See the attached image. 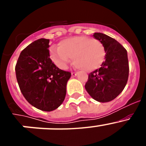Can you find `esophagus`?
Wrapping results in <instances>:
<instances>
[{
	"instance_id": "1",
	"label": "esophagus",
	"mask_w": 146,
	"mask_h": 146,
	"mask_svg": "<svg viewBox=\"0 0 146 146\" xmlns=\"http://www.w3.org/2000/svg\"><path fill=\"white\" fill-rule=\"evenodd\" d=\"M77 72H72V77H75V76H77Z\"/></svg>"
}]
</instances>
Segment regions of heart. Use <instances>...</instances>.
<instances>
[{"label": "heart", "mask_w": 146, "mask_h": 146, "mask_svg": "<svg viewBox=\"0 0 146 146\" xmlns=\"http://www.w3.org/2000/svg\"><path fill=\"white\" fill-rule=\"evenodd\" d=\"M50 55L52 62L60 69H66L74 58L77 68L83 72H92L104 63L105 50L99 40L81 36L61 41L58 48L51 49Z\"/></svg>", "instance_id": "heart-1"}]
</instances>
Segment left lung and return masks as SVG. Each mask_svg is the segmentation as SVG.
<instances>
[{
	"label": "left lung",
	"instance_id": "left-lung-1",
	"mask_svg": "<svg viewBox=\"0 0 146 146\" xmlns=\"http://www.w3.org/2000/svg\"><path fill=\"white\" fill-rule=\"evenodd\" d=\"M94 37L104 45L105 60L99 69L89 74L85 88L96 101L108 102L122 92L128 80L129 69L127 51L108 35L94 33Z\"/></svg>",
	"mask_w": 146,
	"mask_h": 146
}]
</instances>
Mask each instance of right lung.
I'll use <instances>...</instances> for the list:
<instances>
[{
  "mask_svg": "<svg viewBox=\"0 0 146 146\" xmlns=\"http://www.w3.org/2000/svg\"><path fill=\"white\" fill-rule=\"evenodd\" d=\"M50 40L39 38L20 53L16 77L22 94L32 106L52 111L63 103L71 73L58 69L50 58Z\"/></svg>",
  "mask_w": 146,
  "mask_h": 146,
  "instance_id": "obj_1",
  "label": "right lung"
}]
</instances>
